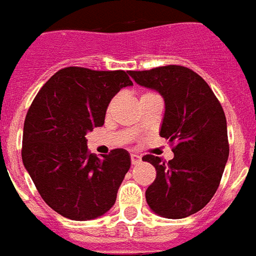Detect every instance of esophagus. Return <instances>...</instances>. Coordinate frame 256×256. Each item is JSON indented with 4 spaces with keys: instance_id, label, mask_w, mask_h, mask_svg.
Masks as SVG:
<instances>
[{
    "instance_id": "34e87169",
    "label": "esophagus",
    "mask_w": 256,
    "mask_h": 256,
    "mask_svg": "<svg viewBox=\"0 0 256 256\" xmlns=\"http://www.w3.org/2000/svg\"><path fill=\"white\" fill-rule=\"evenodd\" d=\"M140 161L142 158L138 156V154H132V156H130V162H132V165H138Z\"/></svg>"
}]
</instances>
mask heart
Here are the masks:
<instances>
[{
  "mask_svg": "<svg viewBox=\"0 0 256 256\" xmlns=\"http://www.w3.org/2000/svg\"><path fill=\"white\" fill-rule=\"evenodd\" d=\"M144 95H147V94H144Z\"/></svg>",
  "mask_w": 256,
  "mask_h": 256,
  "instance_id": "obj_1",
  "label": "heart"
}]
</instances>
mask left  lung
Here are the masks:
<instances>
[{
	"instance_id": "8db88e82",
	"label": "left lung",
	"mask_w": 256,
	"mask_h": 256,
	"mask_svg": "<svg viewBox=\"0 0 256 256\" xmlns=\"http://www.w3.org/2000/svg\"><path fill=\"white\" fill-rule=\"evenodd\" d=\"M128 74L139 86L161 94L165 113L160 136L176 144L169 162L143 156L156 170L146 191L147 204L156 216L170 220L195 214L214 196L229 156L222 106L206 82L186 66Z\"/></svg>"
}]
</instances>
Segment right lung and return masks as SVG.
<instances>
[{"label":"right lung","instance_id":"1","mask_svg":"<svg viewBox=\"0 0 256 256\" xmlns=\"http://www.w3.org/2000/svg\"><path fill=\"white\" fill-rule=\"evenodd\" d=\"M134 86L124 70L69 66L50 78L26 116L22 158L39 195L62 217L88 221L113 207L130 168L124 148L98 158L86 135L102 126L110 100Z\"/></svg>","mask_w":256,"mask_h":256}]
</instances>
